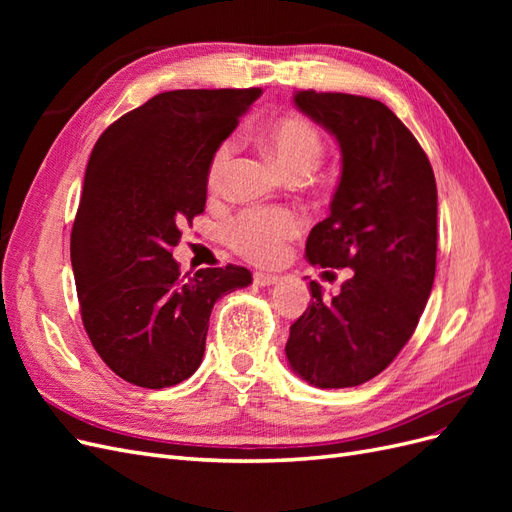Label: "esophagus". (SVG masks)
I'll return each mask as SVG.
<instances>
[{"label":"esophagus","instance_id":"obj_1","mask_svg":"<svg viewBox=\"0 0 512 512\" xmlns=\"http://www.w3.org/2000/svg\"><path fill=\"white\" fill-rule=\"evenodd\" d=\"M277 282H280V277L273 275V273H262V271H256V273H254V284H256V286L265 288V286H273V284H277Z\"/></svg>","mask_w":512,"mask_h":512}]
</instances>
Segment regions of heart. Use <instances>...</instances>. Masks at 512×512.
Here are the masks:
<instances>
[{"label":"heart","mask_w":512,"mask_h":512,"mask_svg":"<svg viewBox=\"0 0 512 512\" xmlns=\"http://www.w3.org/2000/svg\"><path fill=\"white\" fill-rule=\"evenodd\" d=\"M262 143L288 175L299 177L322 158L324 141L320 130L303 115H282L262 130ZM235 158V143L226 141L213 153L207 185L220 192ZM301 230V218L288 209H247L224 228L228 245L247 260L267 265L284 254L286 243Z\"/></svg>","instance_id":"b5f03b06"}]
</instances>
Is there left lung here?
Instances as JSON below:
<instances>
[{
    "label": "left lung",
    "instance_id": "obj_1",
    "mask_svg": "<svg viewBox=\"0 0 512 512\" xmlns=\"http://www.w3.org/2000/svg\"><path fill=\"white\" fill-rule=\"evenodd\" d=\"M294 106L335 136L342 177L327 220L309 232V265L352 269L331 299L290 327L286 359L318 389L359 386L393 363L421 318L436 277L438 190L412 132L380 100L297 91Z\"/></svg>",
    "mask_w": 512,
    "mask_h": 512
}]
</instances>
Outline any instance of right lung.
Instances as JSON below:
<instances>
[{
  "mask_svg": "<svg viewBox=\"0 0 512 512\" xmlns=\"http://www.w3.org/2000/svg\"><path fill=\"white\" fill-rule=\"evenodd\" d=\"M260 94L164 91L111 123L91 151L70 258L85 331L126 382L166 389L188 380L215 301L252 284L235 265L181 275L173 247L205 211L213 153Z\"/></svg>",
  "mask_w": 512,
  "mask_h": 512,
  "instance_id": "right-lung-1",
  "label": "right lung"
}]
</instances>
